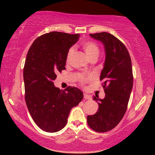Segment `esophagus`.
<instances>
[{
  "instance_id": "1",
  "label": "esophagus",
  "mask_w": 155,
  "mask_h": 155,
  "mask_svg": "<svg viewBox=\"0 0 155 155\" xmlns=\"http://www.w3.org/2000/svg\"><path fill=\"white\" fill-rule=\"evenodd\" d=\"M84 99H87V100H89V99H91V97H90V95H88L87 94H84Z\"/></svg>"
}]
</instances>
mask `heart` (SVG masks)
Masks as SVG:
<instances>
[{"mask_svg": "<svg viewBox=\"0 0 155 155\" xmlns=\"http://www.w3.org/2000/svg\"><path fill=\"white\" fill-rule=\"evenodd\" d=\"M81 46L82 49L84 50V51L85 52L87 56L90 59V61L96 60L99 54V47L98 44L95 43L94 41H91V40H84L81 43ZM73 48H69L66 54V58H65V61H66L67 64H69L71 62L72 58L73 57ZM80 80L82 83H84V82H85L88 80V78L84 77V76H81Z\"/></svg>", "mask_w": 155, "mask_h": 155, "instance_id": "b5f03b06", "label": "heart"}]
</instances>
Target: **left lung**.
<instances>
[{
    "label": "left lung",
    "instance_id": "obj_1",
    "mask_svg": "<svg viewBox=\"0 0 155 155\" xmlns=\"http://www.w3.org/2000/svg\"><path fill=\"white\" fill-rule=\"evenodd\" d=\"M90 37L104 45L106 59L100 80L105 97L93 96L99 109L94 115L87 116V121L93 130L104 133L115 128L126 111L133 88L132 63L126 46L111 34H90Z\"/></svg>",
    "mask_w": 155,
    "mask_h": 155
}]
</instances>
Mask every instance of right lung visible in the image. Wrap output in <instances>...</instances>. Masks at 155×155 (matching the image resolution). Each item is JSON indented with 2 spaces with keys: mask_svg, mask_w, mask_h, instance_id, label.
I'll return each mask as SVG.
<instances>
[{
  "mask_svg": "<svg viewBox=\"0 0 155 155\" xmlns=\"http://www.w3.org/2000/svg\"><path fill=\"white\" fill-rule=\"evenodd\" d=\"M80 35L51 31L37 38L27 53L23 70L25 101L35 124L55 133L67 124L70 111L83 98L75 87L61 90L54 84L58 73L65 69L68 51Z\"/></svg>",
  "mask_w": 155,
  "mask_h": 155,
  "instance_id": "obj_1",
  "label": "right lung"
}]
</instances>
